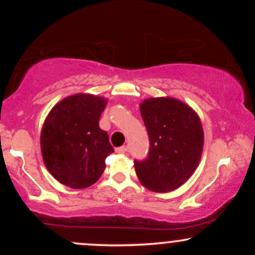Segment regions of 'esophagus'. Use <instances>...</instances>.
<instances>
[{"label": "esophagus", "mask_w": 255, "mask_h": 255, "mask_svg": "<svg viewBox=\"0 0 255 255\" xmlns=\"http://www.w3.org/2000/svg\"><path fill=\"white\" fill-rule=\"evenodd\" d=\"M115 151L118 152V153H125L127 150H126V146H120V147H116Z\"/></svg>", "instance_id": "esophagus-1"}]
</instances>
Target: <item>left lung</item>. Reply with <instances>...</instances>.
I'll use <instances>...</instances> for the list:
<instances>
[{
    "mask_svg": "<svg viewBox=\"0 0 255 255\" xmlns=\"http://www.w3.org/2000/svg\"><path fill=\"white\" fill-rule=\"evenodd\" d=\"M140 113L150 148L145 159H135L137 177L151 191H174L192 176L200 160V120L188 105L174 98L146 99Z\"/></svg>",
    "mask_w": 255,
    "mask_h": 255,
    "instance_id": "1",
    "label": "left lung"
}]
</instances>
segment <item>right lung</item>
<instances>
[{
	"mask_svg": "<svg viewBox=\"0 0 255 255\" xmlns=\"http://www.w3.org/2000/svg\"><path fill=\"white\" fill-rule=\"evenodd\" d=\"M105 104L92 95L71 96L46 118L40 135L43 159L64 186L86 188L103 174L105 158L114 152L108 133L99 128Z\"/></svg>",
	"mask_w": 255,
	"mask_h": 255,
	"instance_id": "add662e5",
	"label": "right lung"
}]
</instances>
